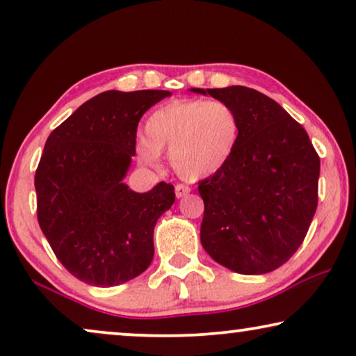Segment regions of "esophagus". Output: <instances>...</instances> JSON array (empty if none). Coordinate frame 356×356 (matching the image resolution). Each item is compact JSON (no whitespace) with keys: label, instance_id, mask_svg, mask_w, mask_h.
<instances>
[{"label":"esophagus","instance_id":"34e87169","mask_svg":"<svg viewBox=\"0 0 356 356\" xmlns=\"http://www.w3.org/2000/svg\"><path fill=\"white\" fill-rule=\"evenodd\" d=\"M190 193V187L188 185H184V184H177L176 185V197L177 198H182L185 195Z\"/></svg>","mask_w":356,"mask_h":356}]
</instances>
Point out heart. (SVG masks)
I'll list each match as a JSON object with an SVG mask.
<instances>
[{
  "label": "heart",
  "instance_id": "1",
  "mask_svg": "<svg viewBox=\"0 0 356 356\" xmlns=\"http://www.w3.org/2000/svg\"><path fill=\"white\" fill-rule=\"evenodd\" d=\"M240 138L237 111L221 99H176L154 109L135 152L140 163L156 166L171 153L172 168L190 180L209 177L232 159Z\"/></svg>",
  "mask_w": 356,
  "mask_h": 356
}]
</instances>
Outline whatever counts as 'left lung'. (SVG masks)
<instances>
[{
    "label": "left lung",
    "mask_w": 356,
    "mask_h": 356,
    "mask_svg": "<svg viewBox=\"0 0 356 356\" xmlns=\"http://www.w3.org/2000/svg\"><path fill=\"white\" fill-rule=\"evenodd\" d=\"M192 92L229 103L240 119L232 159L198 182L203 248L234 273H271L297 252L316 213V149L307 130L257 90L232 85Z\"/></svg>",
    "instance_id": "obj_1"
}]
</instances>
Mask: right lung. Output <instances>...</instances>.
<instances>
[{
    "mask_svg": "<svg viewBox=\"0 0 356 356\" xmlns=\"http://www.w3.org/2000/svg\"><path fill=\"white\" fill-rule=\"evenodd\" d=\"M166 90H108L49 134L35 172L37 216L63 266L85 284L113 287L152 264L153 230L176 193L159 182L147 193L124 184L140 118Z\"/></svg>",
    "mask_w": 356,
    "mask_h": 356,
    "instance_id": "add662e5",
    "label": "right lung"
}]
</instances>
